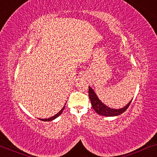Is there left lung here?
<instances>
[{"mask_svg": "<svg viewBox=\"0 0 157 157\" xmlns=\"http://www.w3.org/2000/svg\"><path fill=\"white\" fill-rule=\"evenodd\" d=\"M89 96L90 100H91L92 107H93V109L95 110L96 112L98 113L99 115L105 116V117H115V116L121 114L122 113H124L128 108L131 102H132V101H131L124 108H121L120 109H113L109 108V107L105 106L98 99L97 96L96 95L95 92L94 91V90L91 87H89Z\"/></svg>", "mask_w": 157, "mask_h": 157, "instance_id": "obj_1", "label": "left lung"}]
</instances>
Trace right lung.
<instances>
[{
  "label": "right lung",
  "instance_id": "obj_1",
  "mask_svg": "<svg viewBox=\"0 0 157 157\" xmlns=\"http://www.w3.org/2000/svg\"><path fill=\"white\" fill-rule=\"evenodd\" d=\"M64 108H65V106H63V108L61 109V111H59V113H56V114L55 116H53V117H51V118H48V119H40V120H41V121H52V120H53V119H55L56 118H57L58 117H59L60 115L62 113V112H63V109H64Z\"/></svg>",
  "mask_w": 157,
  "mask_h": 157
}]
</instances>
